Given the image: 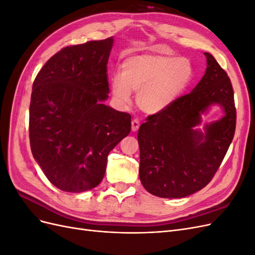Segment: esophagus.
<instances>
[{"label": "esophagus", "instance_id": "1", "mask_svg": "<svg viewBox=\"0 0 255 255\" xmlns=\"http://www.w3.org/2000/svg\"><path fill=\"white\" fill-rule=\"evenodd\" d=\"M139 126H140L139 121H138L137 119H134L132 121V130H133V132H136V130H138V128H139Z\"/></svg>", "mask_w": 255, "mask_h": 255}]
</instances>
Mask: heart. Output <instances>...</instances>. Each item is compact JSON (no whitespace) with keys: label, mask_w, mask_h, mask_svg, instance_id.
<instances>
[{"label":"heart","mask_w":255,"mask_h":255,"mask_svg":"<svg viewBox=\"0 0 255 255\" xmlns=\"http://www.w3.org/2000/svg\"><path fill=\"white\" fill-rule=\"evenodd\" d=\"M194 79V67L185 57L165 54L129 56L121 64V74L113 76L114 99L127 106L137 94V104L146 114H158L175 104Z\"/></svg>","instance_id":"heart-1"}]
</instances>
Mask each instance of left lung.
<instances>
[{
	"label": "left lung",
	"instance_id": "8db88e82",
	"mask_svg": "<svg viewBox=\"0 0 255 255\" xmlns=\"http://www.w3.org/2000/svg\"><path fill=\"white\" fill-rule=\"evenodd\" d=\"M206 70L190 94L166 111L149 116L138 129L139 179L150 194L184 198L211 182L233 140L236 109L232 84L213 55L204 53ZM220 106L225 115L207 124L202 115Z\"/></svg>",
	"mask_w": 255,
	"mask_h": 255
}]
</instances>
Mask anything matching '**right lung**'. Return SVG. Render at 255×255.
Returning <instances> with one entry per match:
<instances>
[{"label":"right lung","mask_w":255,"mask_h":255,"mask_svg":"<svg viewBox=\"0 0 255 255\" xmlns=\"http://www.w3.org/2000/svg\"><path fill=\"white\" fill-rule=\"evenodd\" d=\"M114 38L61 49L37 74L29 105L35 160L54 186L95 188L110 152L130 132V115L104 104Z\"/></svg>","instance_id":"obj_1"}]
</instances>
